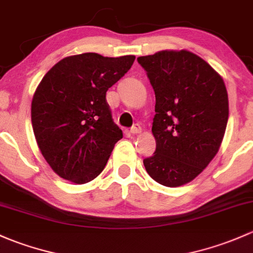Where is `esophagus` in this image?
Returning <instances> with one entry per match:
<instances>
[{
  "instance_id": "34e87169",
  "label": "esophagus",
  "mask_w": 253,
  "mask_h": 253,
  "mask_svg": "<svg viewBox=\"0 0 253 253\" xmlns=\"http://www.w3.org/2000/svg\"><path fill=\"white\" fill-rule=\"evenodd\" d=\"M141 126H139V124H135V126H131V129H130V132H131V134H134V135H137V134H140V132H141Z\"/></svg>"
}]
</instances>
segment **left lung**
<instances>
[{
  "label": "left lung",
  "mask_w": 253,
  "mask_h": 253,
  "mask_svg": "<svg viewBox=\"0 0 253 253\" xmlns=\"http://www.w3.org/2000/svg\"><path fill=\"white\" fill-rule=\"evenodd\" d=\"M137 62L156 95V151L144 160L146 171L165 186H181L219 150L229 117L225 84L207 62L186 49L160 51Z\"/></svg>",
  "instance_id": "1"
}]
</instances>
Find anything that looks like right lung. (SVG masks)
I'll return each instance as SVG.
<instances>
[{
    "label": "right lung",
    "instance_id": "1",
    "mask_svg": "<svg viewBox=\"0 0 253 253\" xmlns=\"http://www.w3.org/2000/svg\"><path fill=\"white\" fill-rule=\"evenodd\" d=\"M134 61L88 52L61 59L42 78L31 123L43 158L61 178L88 183L107 165L123 132L112 119L106 92Z\"/></svg>",
    "mask_w": 253,
    "mask_h": 253
}]
</instances>
